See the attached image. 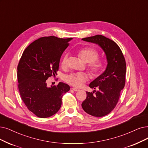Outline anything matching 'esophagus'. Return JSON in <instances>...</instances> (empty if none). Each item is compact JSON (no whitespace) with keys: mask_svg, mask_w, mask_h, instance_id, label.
Instances as JSON below:
<instances>
[{"mask_svg":"<svg viewBox=\"0 0 148 148\" xmlns=\"http://www.w3.org/2000/svg\"><path fill=\"white\" fill-rule=\"evenodd\" d=\"M72 89L73 90H74L75 92H77V91H79V88H75V87H73Z\"/></svg>","mask_w":148,"mask_h":148,"instance_id":"obj_1","label":"esophagus"}]
</instances>
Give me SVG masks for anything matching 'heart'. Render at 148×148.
Segmentation results:
<instances>
[{
  "instance_id": "obj_1",
  "label": "heart",
  "mask_w": 148,
  "mask_h": 148,
  "mask_svg": "<svg viewBox=\"0 0 148 148\" xmlns=\"http://www.w3.org/2000/svg\"><path fill=\"white\" fill-rule=\"evenodd\" d=\"M78 55L85 63H87V67L92 77H96L101 73L106 62L102 58H98V51L93 48H85L81 49L78 52ZM68 55H65L61 61V66H67ZM88 79V76L83 72L72 73L65 76L64 80L67 83L73 86L79 87L83 84Z\"/></svg>"
}]
</instances>
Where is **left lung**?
<instances>
[{
    "label": "left lung",
    "mask_w": 148,
    "mask_h": 148,
    "mask_svg": "<svg viewBox=\"0 0 148 148\" xmlns=\"http://www.w3.org/2000/svg\"><path fill=\"white\" fill-rule=\"evenodd\" d=\"M98 44L104 51L108 65L104 72L90 82L89 87L97 89L86 92L87 97L81 106L90 115L101 117L109 114L119 101L126 81V65L125 57L114 41L102 35L82 39Z\"/></svg>",
    "instance_id": "obj_1"
}]
</instances>
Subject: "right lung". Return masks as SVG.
<instances>
[{
    "label": "right lung",
    "instance_id": "add662e5",
    "mask_svg": "<svg viewBox=\"0 0 148 148\" xmlns=\"http://www.w3.org/2000/svg\"><path fill=\"white\" fill-rule=\"evenodd\" d=\"M72 38H40L23 52L17 66L18 88L28 109L39 118H47L60 110L63 95L70 90L64 82L47 86L46 80L55 76L62 54Z\"/></svg>",
    "mask_w": 148,
    "mask_h": 148
}]
</instances>
